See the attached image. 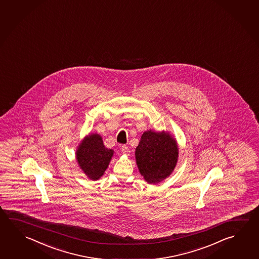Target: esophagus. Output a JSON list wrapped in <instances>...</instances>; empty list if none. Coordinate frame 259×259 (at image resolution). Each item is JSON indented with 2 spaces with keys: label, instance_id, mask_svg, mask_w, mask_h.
Wrapping results in <instances>:
<instances>
[{
  "label": "esophagus",
  "instance_id": "1",
  "mask_svg": "<svg viewBox=\"0 0 259 259\" xmlns=\"http://www.w3.org/2000/svg\"><path fill=\"white\" fill-rule=\"evenodd\" d=\"M121 149H122V152H123V154L129 155V154H130V151L128 149L127 145H122Z\"/></svg>",
  "mask_w": 259,
  "mask_h": 259
}]
</instances>
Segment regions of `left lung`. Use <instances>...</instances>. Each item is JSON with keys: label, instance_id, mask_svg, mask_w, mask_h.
I'll return each mask as SVG.
<instances>
[{"label": "left lung", "instance_id": "1", "mask_svg": "<svg viewBox=\"0 0 259 259\" xmlns=\"http://www.w3.org/2000/svg\"><path fill=\"white\" fill-rule=\"evenodd\" d=\"M178 158L176 139L167 132H145L136 148L137 166L145 181L157 184L172 174Z\"/></svg>", "mask_w": 259, "mask_h": 259}]
</instances>
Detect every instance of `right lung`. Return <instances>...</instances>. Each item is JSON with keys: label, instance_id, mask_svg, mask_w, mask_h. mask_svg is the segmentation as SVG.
Instances as JSON below:
<instances>
[{"label": "right lung", "instance_id": "add662e5", "mask_svg": "<svg viewBox=\"0 0 259 259\" xmlns=\"http://www.w3.org/2000/svg\"><path fill=\"white\" fill-rule=\"evenodd\" d=\"M114 150L106 148L98 134L85 136L76 150L80 168L92 180H98L109 165Z\"/></svg>", "mask_w": 259, "mask_h": 259}]
</instances>
